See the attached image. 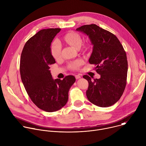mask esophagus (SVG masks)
<instances>
[{"instance_id":"34e87169","label":"esophagus","mask_w":146,"mask_h":146,"mask_svg":"<svg viewBox=\"0 0 146 146\" xmlns=\"http://www.w3.org/2000/svg\"><path fill=\"white\" fill-rule=\"evenodd\" d=\"M75 78H76V79H79V78H81V76H80V75H76V76H75Z\"/></svg>"}]
</instances>
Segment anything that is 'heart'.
<instances>
[{"label":"heart","mask_w":146,"mask_h":146,"mask_svg":"<svg viewBox=\"0 0 146 146\" xmlns=\"http://www.w3.org/2000/svg\"><path fill=\"white\" fill-rule=\"evenodd\" d=\"M62 40L66 43L72 46L75 48H79L82 43V38L81 36L76 32L71 31L65 34L62 38ZM88 44H86V46ZM62 46L61 44L58 40H54L51 45V54L53 57L57 60L61 57ZM83 64L81 60H77L71 62L68 64V66L72 70L78 69L80 66Z\"/></svg>","instance_id":"b5f03b06"}]
</instances>
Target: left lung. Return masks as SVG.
<instances>
[{"label": "left lung", "mask_w": 146, "mask_h": 146, "mask_svg": "<svg viewBox=\"0 0 146 146\" xmlns=\"http://www.w3.org/2000/svg\"><path fill=\"white\" fill-rule=\"evenodd\" d=\"M86 34L93 45L89 60L100 78L83 76L89 83L87 98L93 104L108 107L121 97L127 84L128 62L126 53L118 38L112 33L95 24L86 25L76 29Z\"/></svg>", "instance_id": "obj_1"}]
</instances>
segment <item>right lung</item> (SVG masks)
<instances>
[{
	"label": "right lung",
	"mask_w": 146,
	"mask_h": 146,
	"mask_svg": "<svg viewBox=\"0 0 146 146\" xmlns=\"http://www.w3.org/2000/svg\"><path fill=\"white\" fill-rule=\"evenodd\" d=\"M60 30L57 28L38 31L26 42L21 57L20 73L25 88L34 104L48 112L65 106L69 89L76 81L73 76L53 80L49 70L50 66L56 63L51 54V43Z\"/></svg>",
	"instance_id": "add662e5"
}]
</instances>
